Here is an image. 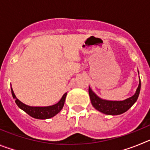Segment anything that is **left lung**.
I'll list each match as a JSON object with an SVG mask.
<instances>
[{"label":"left lung","mask_w":150,"mask_h":150,"mask_svg":"<svg viewBox=\"0 0 150 150\" xmlns=\"http://www.w3.org/2000/svg\"><path fill=\"white\" fill-rule=\"evenodd\" d=\"M139 74V72H138ZM140 91V79H139V85L133 96L123 100H109L100 98L94 92L90 87H88V94L91 104L97 110L106 115L116 116L124 113L132 107L138 98Z\"/></svg>","instance_id":"obj_1"}]
</instances>
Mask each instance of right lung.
<instances>
[{
	"label": "right lung",
	"mask_w": 150,
	"mask_h": 150,
	"mask_svg": "<svg viewBox=\"0 0 150 150\" xmlns=\"http://www.w3.org/2000/svg\"><path fill=\"white\" fill-rule=\"evenodd\" d=\"M11 92L13 98L16 100L15 102L17 106L21 110H22L26 113H28L29 116L34 118V119H38V120H47V119H50V118L53 117L55 115L58 114L63 108L66 96H67V92L64 94L61 100L54 105L47 106V107H32V106L26 105V104H25L18 100L15 95V94H14V91H13L12 88Z\"/></svg>",
	"instance_id": "right-lung-1"
}]
</instances>
